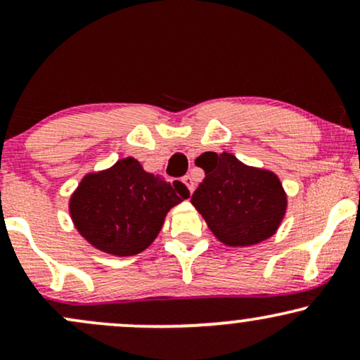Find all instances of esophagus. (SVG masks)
Segmentation results:
<instances>
[{"label":"esophagus","instance_id":"34e87169","mask_svg":"<svg viewBox=\"0 0 360 360\" xmlns=\"http://www.w3.org/2000/svg\"><path fill=\"white\" fill-rule=\"evenodd\" d=\"M183 183L186 184V188L189 189V193L194 191V181H193L191 176H184L183 177Z\"/></svg>","mask_w":360,"mask_h":360}]
</instances>
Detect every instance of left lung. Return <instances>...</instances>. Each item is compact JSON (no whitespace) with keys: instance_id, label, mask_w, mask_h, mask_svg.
I'll use <instances>...</instances> for the list:
<instances>
[{"instance_id":"obj_1","label":"left lung","mask_w":360,"mask_h":360,"mask_svg":"<svg viewBox=\"0 0 360 360\" xmlns=\"http://www.w3.org/2000/svg\"><path fill=\"white\" fill-rule=\"evenodd\" d=\"M196 166L205 171V179L193 193L191 203L218 240L247 247L276 233L288 198L274 172L245 166L229 152H205Z\"/></svg>"}]
</instances>
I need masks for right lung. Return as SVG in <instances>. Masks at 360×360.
<instances>
[{
  "label": "right lung",
  "mask_w": 360,
  "mask_h": 360,
  "mask_svg": "<svg viewBox=\"0 0 360 360\" xmlns=\"http://www.w3.org/2000/svg\"><path fill=\"white\" fill-rule=\"evenodd\" d=\"M189 198L181 183L143 171L134 157L82 177L69 212L77 232L106 254L127 257L155 240L172 206Z\"/></svg>",
  "instance_id": "right-lung-1"
}]
</instances>
